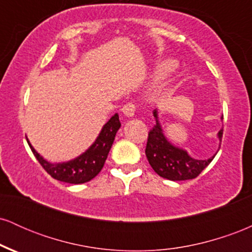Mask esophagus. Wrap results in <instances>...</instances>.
<instances>
[{
	"label": "esophagus",
	"mask_w": 252,
	"mask_h": 252,
	"mask_svg": "<svg viewBox=\"0 0 252 252\" xmlns=\"http://www.w3.org/2000/svg\"><path fill=\"white\" fill-rule=\"evenodd\" d=\"M135 111H136V106H135V104L131 103V102L126 103V105H124L123 108H122V112H123L124 115H126V117H132V116H134Z\"/></svg>",
	"instance_id": "34e87169"
}]
</instances>
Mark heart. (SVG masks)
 Returning <instances> with one entry per match:
<instances>
[{"mask_svg":"<svg viewBox=\"0 0 252 252\" xmlns=\"http://www.w3.org/2000/svg\"><path fill=\"white\" fill-rule=\"evenodd\" d=\"M173 66H174V62H172V60L162 62L161 63H158V67H156V74L158 76H162V74L167 73L170 68H173Z\"/></svg>","mask_w":252,"mask_h":252,"instance_id":"heart-1","label":"heart"}]
</instances>
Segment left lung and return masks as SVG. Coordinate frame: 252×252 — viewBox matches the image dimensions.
Listing matches in <instances>:
<instances>
[{
	"label": "left lung",
	"mask_w": 252,
	"mask_h": 252,
	"mask_svg": "<svg viewBox=\"0 0 252 252\" xmlns=\"http://www.w3.org/2000/svg\"><path fill=\"white\" fill-rule=\"evenodd\" d=\"M156 124L148 134L146 155L156 174L172 181L194 179L206 168L216 154L207 160H196L190 158L186 150L175 147L163 135L162 128L158 120V111L154 110ZM222 129L219 130L218 138L221 142Z\"/></svg>",
	"instance_id": "1"
}]
</instances>
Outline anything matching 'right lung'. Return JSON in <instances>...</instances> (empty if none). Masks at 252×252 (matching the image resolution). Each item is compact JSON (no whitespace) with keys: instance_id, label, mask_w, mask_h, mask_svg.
Masks as SVG:
<instances>
[{"instance_id":"obj_1","label":"right lung","mask_w":252,"mask_h":252,"mask_svg":"<svg viewBox=\"0 0 252 252\" xmlns=\"http://www.w3.org/2000/svg\"><path fill=\"white\" fill-rule=\"evenodd\" d=\"M120 128V117H118V114H115L105 123L102 131L98 135L97 140L85 153H83L82 155L73 160L62 163H51L46 161L42 156L37 154L36 150L32 147L30 141L27 140V142L36 160L52 178L63 182H67V184H84V182L92 180L102 170L112 143H114L115 136Z\"/></svg>"}]
</instances>
